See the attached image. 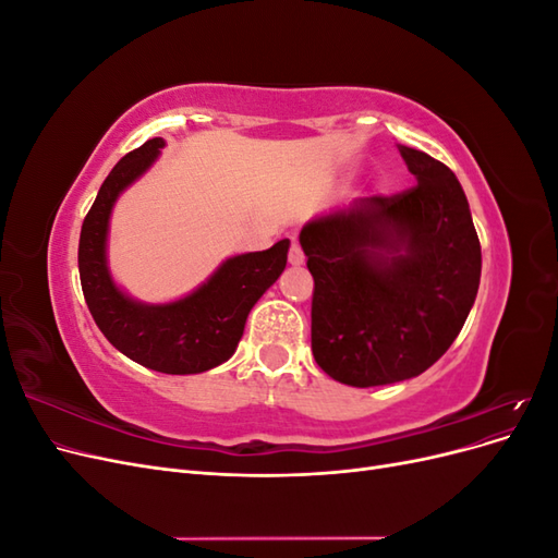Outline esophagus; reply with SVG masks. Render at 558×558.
I'll return each instance as SVG.
<instances>
[{
	"label": "esophagus",
	"instance_id": "obj_1",
	"mask_svg": "<svg viewBox=\"0 0 558 558\" xmlns=\"http://www.w3.org/2000/svg\"><path fill=\"white\" fill-rule=\"evenodd\" d=\"M289 263L295 265V267H300L302 263H305V253H302V248H300L298 242H293L291 248H289Z\"/></svg>",
	"mask_w": 558,
	"mask_h": 558
}]
</instances>
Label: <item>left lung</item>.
I'll return each instance as SVG.
<instances>
[{"label":"left lung","mask_w":558,"mask_h":558,"mask_svg":"<svg viewBox=\"0 0 558 558\" xmlns=\"http://www.w3.org/2000/svg\"><path fill=\"white\" fill-rule=\"evenodd\" d=\"M400 156L412 189L359 197L300 232L314 277L312 353L359 388L426 373L480 289L482 248L459 179L424 150L400 146Z\"/></svg>","instance_id":"left-lung-1"}]
</instances>
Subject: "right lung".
Segmentation results:
<instances>
[{
    "label": "right lung",
    "instance_id": "1",
    "mask_svg": "<svg viewBox=\"0 0 558 558\" xmlns=\"http://www.w3.org/2000/svg\"><path fill=\"white\" fill-rule=\"evenodd\" d=\"M165 142L148 140L116 162L99 189L78 240V275L97 328L128 359L165 375H197L238 349L246 316L286 267L289 240L228 258L197 291L167 305H142L113 283L107 230L113 202L158 158Z\"/></svg>",
    "mask_w": 558,
    "mask_h": 558
}]
</instances>
